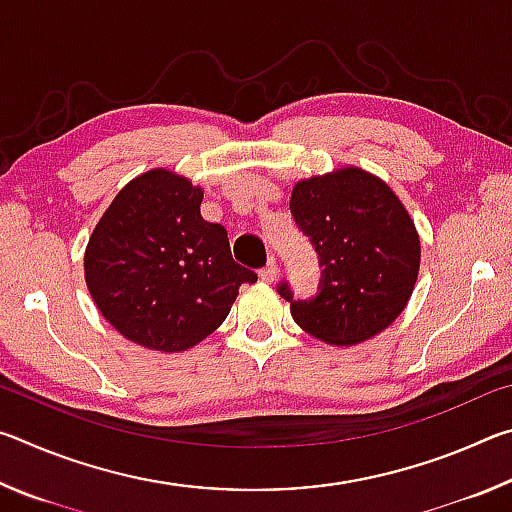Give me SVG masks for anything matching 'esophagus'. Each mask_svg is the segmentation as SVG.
Instances as JSON below:
<instances>
[{
  "mask_svg": "<svg viewBox=\"0 0 512 512\" xmlns=\"http://www.w3.org/2000/svg\"><path fill=\"white\" fill-rule=\"evenodd\" d=\"M259 277H262L264 282H273L275 280V277H277V259L275 257L268 259V264L262 268V271H259Z\"/></svg>",
  "mask_w": 512,
  "mask_h": 512,
  "instance_id": "1",
  "label": "esophagus"
}]
</instances>
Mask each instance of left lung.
Wrapping results in <instances>:
<instances>
[{
    "mask_svg": "<svg viewBox=\"0 0 512 512\" xmlns=\"http://www.w3.org/2000/svg\"><path fill=\"white\" fill-rule=\"evenodd\" d=\"M289 207L323 268L309 300L293 298L287 280L277 284L293 320L329 345H357L391 325L420 268V237L391 187L348 167L300 180Z\"/></svg>",
    "mask_w": 512,
    "mask_h": 512,
    "instance_id": "1",
    "label": "left lung"
}]
</instances>
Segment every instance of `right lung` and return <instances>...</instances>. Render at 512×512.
<instances>
[{
  "label": "right lung",
  "instance_id": "right-lung-1",
  "mask_svg": "<svg viewBox=\"0 0 512 512\" xmlns=\"http://www.w3.org/2000/svg\"><path fill=\"white\" fill-rule=\"evenodd\" d=\"M203 189L167 169L131 180L85 250V282L103 318L160 352L201 343L257 273L237 264L228 232L201 216Z\"/></svg>",
  "mask_w": 512,
  "mask_h": 512
}]
</instances>
